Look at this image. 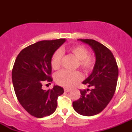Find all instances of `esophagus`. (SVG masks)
<instances>
[{"label": "esophagus", "mask_w": 132, "mask_h": 132, "mask_svg": "<svg viewBox=\"0 0 132 132\" xmlns=\"http://www.w3.org/2000/svg\"><path fill=\"white\" fill-rule=\"evenodd\" d=\"M64 90H65V92H66V93H69L71 90L69 89V88H64Z\"/></svg>", "instance_id": "esophagus-1"}]
</instances>
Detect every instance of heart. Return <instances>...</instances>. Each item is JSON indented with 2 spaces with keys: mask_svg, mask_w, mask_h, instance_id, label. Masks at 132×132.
Here are the masks:
<instances>
[{
  "mask_svg": "<svg viewBox=\"0 0 132 132\" xmlns=\"http://www.w3.org/2000/svg\"><path fill=\"white\" fill-rule=\"evenodd\" d=\"M67 52L78 59V65L86 73L90 72L94 69L96 60L93 56L88 55V51L82 45H74L70 46ZM63 53L61 50H57L52 55L51 65L53 69L57 70L61 65ZM82 74L78 71H61L55 76V81L59 85L65 87H71L77 81L82 79Z\"/></svg>",
  "mask_w": 132,
  "mask_h": 132,
  "instance_id": "1",
  "label": "heart"
}]
</instances>
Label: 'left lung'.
<instances>
[{"mask_svg":"<svg viewBox=\"0 0 132 132\" xmlns=\"http://www.w3.org/2000/svg\"><path fill=\"white\" fill-rule=\"evenodd\" d=\"M89 45L94 51L96 63L91 74L82 82L88 88L80 90V97L73 102L74 110L80 115L92 116L99 114L108 105L114 96L118 77L116 59L109 49L94 39H79Z\"/></svg>","mask_w":132,"mask_h":132,"instance_id":"obj_1","label":"left lung"}]
</instances>
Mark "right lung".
<instances>
[{"mask_svg": "<svg viewBox=\"0 0 132 132\" xmlns=\"http://www.w3.org/2000/svg\"><path fill=\"white\" fill-rule=\"evenodd\" d=\"M65 39L44 40L30 45L20 52L12 71V80L16 97L31 116L43 118L53 114L57 106L58 96L63 94L62 87L54 85L44 90L42 83L52 82V55Z\"/></svg>", "mask_w": 132, "mask_h": 132, "instance_id": "obj_1", "label": "right lung"}]
</instances>
